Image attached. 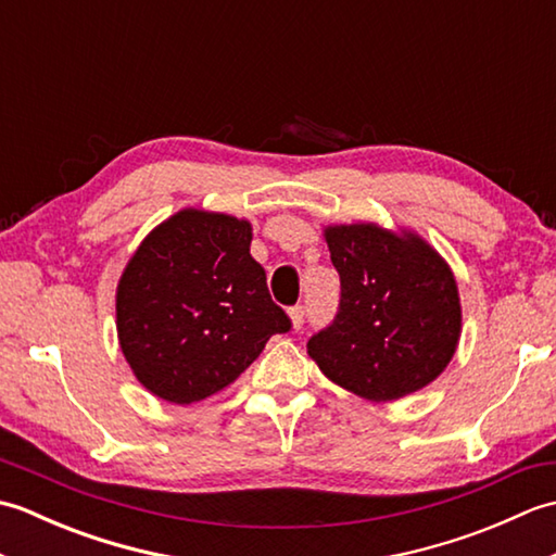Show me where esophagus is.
Returning a JSON list of instances; mask_svg holds the SVG:
<instances>
[{
	"instance_id": "obj_1",
	"label": "esophagus",
	"mask_w": 556,
	"mask_h": 556,
	"mask_svg": "<svg viewBox=\"0 0 556 556\" xmlns=\"http://www.w3.org/2000/svg\"><path fill=\"white\" fill-rule=\"evenodd\" d=\"M289 317H291V325H293V329H301V327H303V323H305V305H303V303L293 305V308L289 311Z\"/></svg>"
}]
</instances>
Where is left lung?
Returning <instances> with one entry per match:
<instances>
[{
    "label": "left lung",
    "mask_w": 556,
    "mask_h": 556,
    "mask_svg": "<svg viewBox=\"0 0 556 556\" xmlns=\"http://www.w3.org/2000/svg\"><path fill=\"white\" fill-rule=\"evenodd\" d=\"M325 239L341 299L334 320L308 339L311 358L329 380L370 401L430 384L460 334L452 269L416 233L351 224L325 229Z\"/></svg>",
    "instance_id": "1"
}]
</instances>
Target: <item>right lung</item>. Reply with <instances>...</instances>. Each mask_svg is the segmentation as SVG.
<instances>
[{"instance_id": "right-lung-1", "label": "right lung", "mask_w": 556, "mask_h": 556, "mask_svg": "<svg viewBox=\"0 0 556 556\" xmlns=\"http://www.w3.org/2000/svg\"><path fill=\"white\" fill-rule=\"evenodd\" d=\"M251 224L181 210L152 229L116 289V329L138 382L172 404L229 387L291 329L251 255Z\"/></svg>"}]
</instances>
